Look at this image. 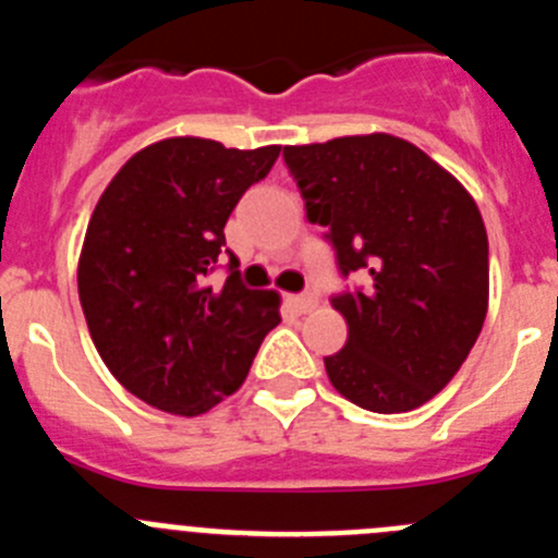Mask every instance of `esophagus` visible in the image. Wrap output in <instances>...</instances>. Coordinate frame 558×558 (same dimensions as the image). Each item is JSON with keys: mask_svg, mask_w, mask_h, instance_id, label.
Wrapping results in <instances>:
<instances>
[{"mask_svg": "<svg viewBox=\"0 0 558 558\" xmlns=\"http://www.w3.org/2000/svg\"><path fill=\"white\" fill-rule=\"evenodd\" d=\"M315 304H318V299L310 293L304 295H290V307L295 310V313H310V310H315Z\"/></svg>", "mask_w": 558, "mask_h": 558, "instance_id": "obj_1", "label": "esophagus"}]
</instances>
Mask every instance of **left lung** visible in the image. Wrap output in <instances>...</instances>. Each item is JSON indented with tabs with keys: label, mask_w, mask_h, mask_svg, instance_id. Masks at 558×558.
<instances>
[{
	"label": "left lung",
	"mask_w": 558,
	"mask_h": 558,
	"mask_svg": "<svg viewBox=\"0 0 558 558\" xmlns=\"http://www.w3.org/2000/svg\"><path fill=\"white\" fill-rule=\"evenodd\" d=\"M310 223L366 288L332 307L349 338L324 357L340 397L374 413L425 405L458 374L489 310V240L475 198L391 133L288 145Z\"/></svg>",
	"instance_id": "left-lung-1"
}]
</instances>
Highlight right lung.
Wrapping results in <instances>:
<instances>
[{
	"label": "right lung",
	"mask_w": 558,
	"mask_h": 558,
	"mask_svg": "<svg viewBox=\"0 0 558 558\" xmlns=\"http://www.w3.org/2000/svg\"><path fill=\"white\" fill-rule=\"evenodd\" d=\"M279 145L236 150L172 136L133 153L97 201L77 263L88 332L108 372L147 405L201 416L243 386L279 324V293L206 276L226 220L279 159Z\"/></svg>",
	"instance_id": "1"
}]
</instances>
